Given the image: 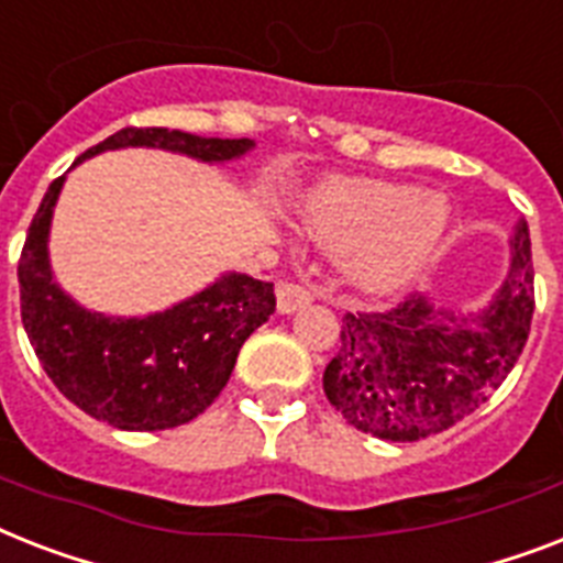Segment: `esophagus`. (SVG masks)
Returning a JSON list of instances; mask_svg holds the SVG:
<instances>
[{
  "label": "esophagus",
  "mask_w": 563,
  "mask_h": 563,
  "mask_svg": "<svg viewBox=\"0 0 563 563\" xmlns=\"http://www.w3.org/2000/svg\"><path fill=\"white\" fill-rule=\"evenodd\" d=\"M312 291L306 289V286H300V283H280L277 286V309H280L283 314H291L297 312V309H303V306L312 303Z\"/></svg>",
  "instance_id": "obj_1"
}]
</instances>
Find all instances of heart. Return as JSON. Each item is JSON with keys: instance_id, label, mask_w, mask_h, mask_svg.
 Masks as SVG:
<instances>
[{"instance_id": "1", "label": "heart", "mask_w": 563, "mask_h": 563, "mask_svg": "<svg viewBox=\"0 0 563 563\" xmlns=\"http://www.w3.org/2000/svg\"><path fill=\"white\" fill-rule=\"evenodd\" d=\"M303 219L321 249L341 254V272L353 289L385 295L428 266L448 231L451 205L410 185L335 178L314 190Z\"/></svg>"}]
</instances>
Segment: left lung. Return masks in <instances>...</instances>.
Wrapping results in <instances>:
<instances>
[{
  "mask_svg": "<svg viewBox=\"0 0 563 563\" xmlns=\"http://www.w3.org/2000/svg\"><path fill=\"white\" fill-rule=\"evenodd\" d=\"M532 312V245L520 219L509 274L486 309L460 312L413 295L385 312H346L323 393L346 422L378 440L442 433L504 385L527 346Z\"/></svg>",
  "mask_w": 563,
  "mask_h": 563,
  "instance_id": "left-lung-1",
  "label": "left lung"
}]
</instances>
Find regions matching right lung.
Masks as SVG:
<instances>
[{"instance_id":"1","label":"right lung","mask_w":563,"mask_h":563,"mask_svg":"<svg viewBox=\"0 0 563 563\" xmlns=\"http://www.w3.org/2000/svg\"><path fill=\"white\" fill-rule=\"evenodd\" d=\"M121 147H158L199 162H231L251 139H202L162 126H126L71 167ZM66 176L54 178L31 219L20 257L22 323L57 390L121 431H167L213 405L231 378L240 346L274 312V286L249 274H222L181 303L147 318L89 312L54 283L48 231Z\"/></svg>"}]
</instances>
